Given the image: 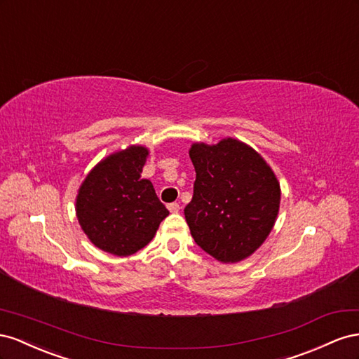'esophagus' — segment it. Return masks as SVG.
<instances>
[{
    "instance_id": "obj_1",
    "label": "esophagus",
    "mask_w": 359,
    "mask_h": 359,
    "mask_svg": "<svg viewBox=\"0 0 359 359\" xmlns=\"http://www.w3.org/2000/svg\"><path fill=\"white\" fill-rule=\"evenodd\" d=\"M167 208H168V210H170L171 213H177V212L180 210V206H179L177 203H170Z\"/></svg>"
}]
</instances>
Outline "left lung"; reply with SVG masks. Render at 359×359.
<instances>
[{"instance_id": "obj_1", "label": "left lung", "mask_w": 359, "mask_h": 359, "mask_svg": "<svg viewBox=\"0 0 359 359\" xmlns=\"http://www.w3.org/2000/svg\"><path fill=\"white\" fill-rule=\"evenodd\" d=\"M194 196L185 208L191 236L221 263H238L257 251L278 217L281 188L259 151L236 138L194 142Z\"/></svg>"}]
</instances>
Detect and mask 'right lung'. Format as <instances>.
I'll list each match as a JSON object with an SVG mask.
<instances>
[{
  "label": "right lung",
  "instance_id": "right-lung-1",
  "mask_svg": "<svg viewBox=\"0 0 359 359\" xmlns=\"http://www.w3.org/2000/svg\"><path fill=\"white\" fill-rule=\"evenodd\" d=\"M149 149L132 144L90 170L75 200L81 229L96 248L117 257L135 254L155 238L168 210L151 182L141 177Z\"/></svg>",
  "mask_w": 359,
  "mask_h": 359
}]
</instances>
